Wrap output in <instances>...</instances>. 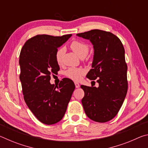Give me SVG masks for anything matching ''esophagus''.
I'll return each instance as SVG.
<instances>
[{"mask_svg": "<svg viewBox=\"0 0 148 148\" xmlns=\"http://www.w3.org/2000/svg\"><path fill=\"white\" fill-rule=\"evenodd\" d=\"M74 84H75V86H76V88H78V87H79V84L77 83V82H75Z\"/></svg>", "mask_w": 148, "mask_h": 148, "instance_id": "esophagus-1", "label": "esophagus"}]
</instances>
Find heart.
<instances>
[{"label":"heart","instance_id":"heart-1","mask_svg":"<svg viewBox=\"0 0 148 148\" xmlns=\"http://www.w3.org/2000/svg\"><path fill=\"white\" fill-rule=\"evenodd\" d=\"M71 47L74 53L80 57H86L89 50L88 44L79 40L72 41L71 44ZM64 52L65 49L64 47H61L56 51V59L58 64H61L62 62ZM85 73H86V71L82 68H70L65 72V75L70 79L74 81H78L82 78V76H84Z\"/></svg>","mask_w":148,"mask_h":148}]
</instances>
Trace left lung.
<instances>
[{
    "label": "left lung",
    "mask_w": 148,
    "mask_h": 148,
    "mask_svg": "<svg viewBox=\"0 0 148 148\" xmlns=\"http://www.w3.org/2000/svg\"><path fill=\"white\" fill-rule=\"evenodd\" d=\"M77 35L93 45L92 69L87 77L97 79L99 85L80 86L85 93L82 100L84 111L92 121L107 122L119 112L128 89L124 47L118 37L108 31L94 29Z\"/></svg>",
    "instance_id": "obj_1"
}]
</instances>
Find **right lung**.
<instances>
[{"label":"right lung","mask_w":148,"mask_h":148,"mask_svg":"<svg viewBox=\"0 0 148 148\" xmlns=\"http://www.w3.org/2000/svg\"><path fill=\"white\" fill-rule=\"evenodd\" d=\"M71 36L36 35L27 40L20 52L19 79L23 98L32 114L44 124L61 121L75 89L69 78L62 79L59 86L49 82L51 75L59 71L56 59L57 48Z\"/></svg>","instance_id":"right-lung-1"}]
</instances>
